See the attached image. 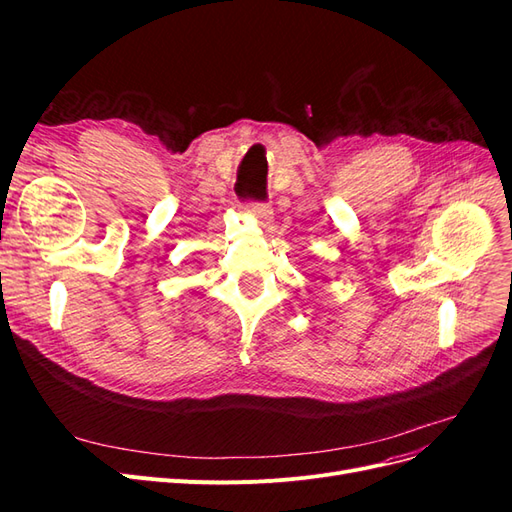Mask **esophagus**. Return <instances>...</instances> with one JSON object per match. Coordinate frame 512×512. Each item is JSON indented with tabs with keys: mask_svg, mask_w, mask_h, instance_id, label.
I'll list each match as a JSON object with an SVG mask.
<instances>
[{
	"mask_svg": "<svg viewBox=\"0 0 512 512\" xmlns=\"http://www.w3.org/2000/svg\"><path fill=\"white\" fill-rule=\"evenodd\" d=\"M247 209H250V213L254 215V218L265 226V228H269V224H271V215H273V211H271V207H269V203H250L247 205Z\"/></svg>",
	"mask_w": 512,
	"mask_h": 512,
	"instance_id": "esophagus-1",
	"label": "esophagus"
}]
</instances>
